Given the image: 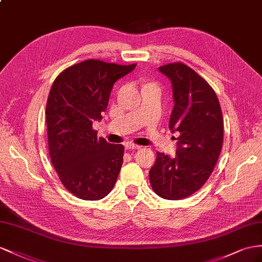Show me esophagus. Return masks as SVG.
<instances>
[{"mask_svg":"<svg viewBox=\"0 0 262 262\" xmlns=\"http://www.w3.org/2000/svg\"><path fill=\"white\" fill-rule=\"evenodd\" d=\"M126 149H130V150H136V149H140V146L135 145V144H126Z\"/></svg>","mask_w":262,"mask_h":262,"instance_id":"obj_1","label":"esophagus"}]
</instances>
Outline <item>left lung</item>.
Listing matches in <instances>:
<instances>
[{
  "mask_svg": "<svg viewBox=\"0 0 262 262\" xmlns=\"http://www.w3.org/2000/svg\"><path fill=\"white\" fill-rule=\"evenodd\" d=\"M158 71L171 82L169 128L179 137L175 157L157 151L149 180L158 196L178 200L200 189L211 175L223 147V113L211 86L189 66L171 63Z\"/></svg>",
  "mask_w": 262,
  "mask_h": 262,
  "instance_id": "left-lung-1",
  "label": "left lung"
}]
</instances>
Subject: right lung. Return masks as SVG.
Wrapping results in <instances>:
<instances>
[{
    "label": "right lung",
    "instance_id": "add662e5",
    "mask_svg": "<svg viewBox=\"0 0 262 262\" xmlns=\"http://www.w3.org/2000/svg\"><path fill=\"white\" fill-rule=\"evenodd\" d=\"M135 67L86 59L63 71L51 87L45 112L50 157L65 188L80 199H102L116 183L124 146L97 137L93 123L103 118L116 80Z\"/></svg>",
    "mask_w": 262,
    "mask_h": 262
}]
</instances>
